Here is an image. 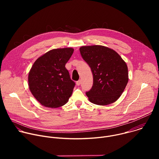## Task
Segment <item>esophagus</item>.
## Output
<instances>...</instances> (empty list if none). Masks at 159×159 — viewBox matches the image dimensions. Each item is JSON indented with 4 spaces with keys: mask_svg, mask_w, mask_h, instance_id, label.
<instances>
[{
    "mask_svg": "<svg viewBox=\"0 0 159 159\" xmlns=\"http://www.w3.org/2000/svg\"><path fill=\"white\" fill-rule=\"evenodd\" d=\"M80 84H81V80H78V81H77V82H76V84H77V85H80Z\"/></svg>",
    "mask_w": 159,
    "mask_h": 159,
    "instance_id": "1",
    "label": "esophagus"
}]
</instances>
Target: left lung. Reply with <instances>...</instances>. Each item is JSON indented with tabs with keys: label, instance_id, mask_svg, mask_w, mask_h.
I'll list each match as a JSON object with an SVG mask.
<instances>
[{
	"label": "left lung",
	"instance_id": "obj_1",
	"mask_svg": "<svg viewBox=\"0 0 159 159\" xmlns=\"http://www.w3.org/2000/svg\"><path fill=\"white\" fill-rule=\"evenodd\" d=\"M82 58L93 75V85L86 96L93 104L106 106L116 101L128 82L126 62L114 50L101 45L83 46Z\"/></svg>",
	"mask_w": 159,
	"mask_h": 159
}]
</instances>
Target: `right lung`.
<instances>
[{"label": "right lung", "instance_id": "1", "mask_svg": "<svg viewBox=\"0 0 159 159\" xmlns=\"http://www.w3.org/2000/svg\"><path fill=\"white\" fill-rule=\"evenodd\" d=\"M72 48H57L39 57L28 74V85L34 98L43 106L56 108L65 105L72 96L75 82L65 64Z\"/></svg>", "mask_w": 159, "mask_h": 159}]
</instances>
